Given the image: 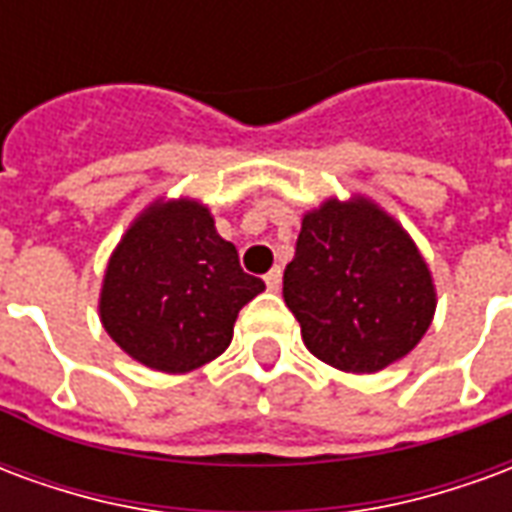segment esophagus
<instances>
[{
	"instance_id": "1",
	"label": "esophagus",
	"mask_w": 512,
	"mask_h": 512,
	"mask_svg": "<svg viewBox=\"0 0 512 512\" xmlns=\"http://www.w3.org/2000/svg\"><path fill=\"white\" fill-rule=\"evenodd\" d=\"M263 279H266V288L268 290H279V285H282V268L274 266Z\"/></svg>"
}]
</instances>
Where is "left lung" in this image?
Segmentation results:
<instances>
[{
    "instance_id": "8db88e82",
    "label": "left lung",
    "mask_w": 512,
    "mask_h": 512,
    "mask_svg": "<svg viewBox=\"0 0 512 512\" xmlns=\"http://www.w3.org/2000/svg\"><path fill=\"white\" fill-rule=\"evenodd\" d=\"M282 296L304 345L345 373H378L406 356L436 310L414 241L367 200H329L304 216Z\"/></svg>"
}]
</instances>
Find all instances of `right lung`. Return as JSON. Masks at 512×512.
Returning <instances> with one entry per match:
<instances>
[{"label":"right lung","mask_w":512,"mask_h":512,"mask_svg":"<svg viewBox=\"0 0 512 512\" xmlns=\"http://www.w3.org/2000/svg\"><path fill=\"white\" fill-rule=\"evenodd\" d=\"M266 290L246 274L208 208L178 200L142 213L109 260L101 321L136 362L189 373L233 340L246 301Z\"/></svg>","instance_id":"add662e5"}]
</instances>
